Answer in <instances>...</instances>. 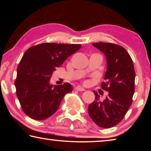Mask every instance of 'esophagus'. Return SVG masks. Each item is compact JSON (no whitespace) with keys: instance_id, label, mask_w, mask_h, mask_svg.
Returning a JSON list of instances; mask_svg holds the SVG:
<instances>
[{"instance_id":"34e87169","label":"esophagus","mask_w":151,"mask_h":151,"mask_svg":"<svg viewBox=\"0 0 151 151\" xmlns=\"http://www.w3.org/2000/svg\"><path fill=\"white\" fill-rule=\"evenodd\" d=\"M75 90H76V91H85V89L82 87V86H76V87L75 88Z\"/></svg>"}]
</instances>
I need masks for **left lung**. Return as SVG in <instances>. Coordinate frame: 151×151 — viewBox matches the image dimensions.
I'll use <instances>...</instances> for the list:
<instances>
[{"mask_svg":"<svg viewBox=\"0 0 151 151\" xmlns=\"http://www.w3.org/2000/svg\"><path fill=\"white\" fill-rule=\"evenodd\" d=\"M93 45L106 58L105 82L101 83V87L109 94L101 102L100 95L94 91L95 99L89 104L88 111L98 126L108 129L122 121L132 104L134 93V65L131 56L121 46L102 42Z\"/></svg>","mask_w":151,"mask_h":151,"instance_id":"1","label":"left lung"}]
</instances>
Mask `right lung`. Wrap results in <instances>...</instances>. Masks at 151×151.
Returning a JSON list of instances; mask_svg holds the SVG:
<instances>
[{"mask_svg": "<svg viewBox=\"0 0 151 151\" xmlns=\"http://www.w3.org/2000/svg\"><path fill=\"white\" fill-rule=\"evenodd\" d=\"M81 45L42 43L29 48L17 68L14 82L22 111L32 119L41 121L57 111L63 97L73 91L69 83H49L56 68L81 48Z\"/></svg>", "mask_w": 151, "mask_h": 151, "instance_id": "right-lung-1", "label": "right lung"}]
</instances>
